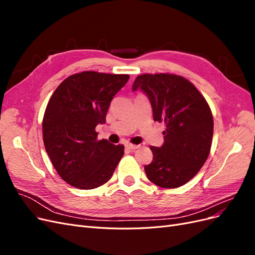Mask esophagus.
<instances>
[{
  "label": "esophagus",
  "mask_w": 255,
  "mask_h": 255,
  "mask_svg": "<svg viewBox=\"0 0 255 255\" xmlns=\"http://www.w3.org/2000/svg\"><path fill=\"white\" fill-rule=\"evenodd\" d=\"M139 144H133V143H127L126 144V148L129 149V150H135V149H138L139 148Z\"/></svg>",
  "instance_id": "34e87169"
}]
</instances>
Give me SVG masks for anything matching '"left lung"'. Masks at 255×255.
I'll return each mask as SVG.
<instances>
[{"label": "left lung", "instance_id": "left-lung-1", "mask_svg": "<svg viewBox=\"0 0 255 255\" xmlns=\"http://www.w3.org/2000/svg\"><path fill=\"white\" fill-rule=\"evenodd\" d=\"M133 91L148 96L154 121L164 122V144L150 146L148 179L161 188H176L190 181L204 165L214 133L212 111L204 97L183 76L170 73L138 75Z\"/></svg>", "mask_w": 255, "mask_h": 255}]
</instances>
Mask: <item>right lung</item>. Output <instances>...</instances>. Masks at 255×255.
<instances>
[{
    "mask_svg": "<svg viewBox=\"0 0 255 255\" xmlns=\"http://www.w3.org/2000/svg\"><path fill=\"white\" fill-rule=\"evenodd\" d=\"M128 74L84 71L72 74L49 100L42 120L45 151L59 176L71 186L94 189L110 181L125 154L123 144L98 140L114 96Z\"/></svg>",
    "mask_w": 255,
    "mask_h": 255,
    "instance_id": "right-lung-1",
    "label": "right lung"
}]
</instances>
